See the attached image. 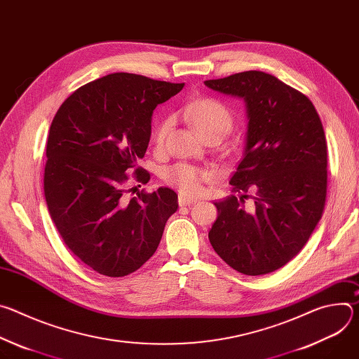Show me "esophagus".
<instances>
[{
    "mask_svg": "<svg viewBox=\"0 0 359 359\" xmlns=\"http://www.w3.org/2000/svg\"><path fill=\"white\" fill-rule=\"evenodd\" d=\"M197 201V198H193L190 196L186 194H180L179 196V204L180 206H190V204H194Z\"/></svg>",
    "mask_w": 359,
    "mask_h": 359,
    "instance_id": "34e87169",
    "label": "esophagus"
}]
</instances>
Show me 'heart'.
Instances as JSON below:
<instances>
[{
    "label": "heart",
    "instance_id": "obj_1",
    "mask_svg": "<svg viewBox=\"0 0 359 359\" xmlns=\"http://www.w3.org/2000/svg\"><path fill=\"white\" fill-rule=\"evenodd\" d=\"M189 121L194 125L198 133L204 137L212 133H227L233 125V116L229 108L215 97H203L186 107L184 111ZM172 118H165L155 130V143L163 144L170 128ZM215 173L208 169H200L187 163H177L163 172L166 183L177 187L183 194H197L201 191L203 184L212 182Z\"/></svg>",
    "mask_w": 359,
    "mask_h": 359
}]
</instances>
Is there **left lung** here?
Instances as JSON below:
<instances>
[{
  "label": "left lung",
  "mask_w": 359,
  "mask_h": 359,
  "mask_svg": "<svg viewBox=\"0 0 359 359\" xmlns=\"http://www.w3.org/2000/svg\"><path fill=\"white\" fill-rule=\"evenodd\" d=\"M204 85L243 97L244 156L230 179L234 194L215 203V251L245 276L273 273L301 251L327 197V140L313 102L278 78L245 71ZM253 191V196L249 191ZM247 198L253 204L245 209Z\"/></svg>",
  "instance_id": "obj_1"
}]
</instances>
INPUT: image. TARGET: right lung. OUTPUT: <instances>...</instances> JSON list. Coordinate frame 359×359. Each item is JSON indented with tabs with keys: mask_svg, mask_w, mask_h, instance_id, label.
I'll return each mask as SVG.
<instances>
[{
	"mask_svg": "<svg viewBox=\"0 0 359 359\" xmlns=\"http://www.w3.org/2000/svg\"><path fill=\"white\" fill-rule=\"evenodd\" d=\"M184 83L116 72L78 88L49 128L43 193L62 241L93 271L125 277L155 254L168 219L177 210L169 187L126 189L150 140L151 114ZM140 187V184H139Z\"/></svg>",
	"mask_w": 359,
	"mask_h": 359,
	"instance_id": "add662e5",
	"label": "right lung"
}]
</instances>
